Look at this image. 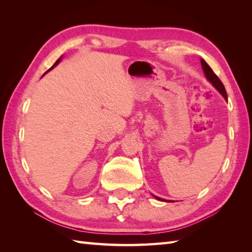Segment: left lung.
Masks as SVG:
<instances>
[{
  "label": "left lung",
  "mask_w": 252,
  "mask_h": 252,
  "mask_svg": "<svg viewBox=\"0 0 252 252\" xmlns=\"http://www.w3.org/2000/svg\"><path fill=\"white\" fill-rule=\"evenodd\" d=\"M200 63H201L203 72H205V76H206V78L208 79V81L210 82V83H212L213 87H215V88L219 91V92H220V93L223 95L224 98L227 99L226 91H225V88H224L223 83L221 82V80L218 78L217 74H216L215 72H213V70L210 68V66H209L205 61L200 60ZM155 198H157L158 200H161V201H167L165 199H162V198H159V197H157V196H155Z\"/></svg>",
  "instance_id": "1"
}]
</instances>
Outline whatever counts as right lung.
I'll return each instance as SVG.
<instances>
[{"label": "right lung", "instance_id": "right-lung-1", "mask_svg": "<svg viewBox=\"0 0 252 252\" xmlns=\"http://www.w3.org/2000/svg\"><path fill=\"white\" fill-rule=\"evenodd\" d=\"M61 61H62V57H61V58H58V60L56 61V63H54V65H53V66H52V67H51V68L49 69V70H47L46 72H49V71H50V70H52V69H53V68H54L55 66H57V65H58V63H60V62H61ZM46 72H45V73H46ZM45 73H44V74H45Z\"/></svg>", "mask_w": 252, "mask_h": 252}]
</instances>
